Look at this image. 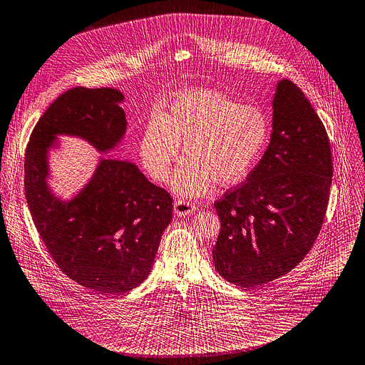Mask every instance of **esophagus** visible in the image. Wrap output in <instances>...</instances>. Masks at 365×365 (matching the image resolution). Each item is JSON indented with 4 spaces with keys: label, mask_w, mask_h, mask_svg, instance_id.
Returning <instances> with one entry per match:
<instances>
[{
    "label": "esophagus",
    "mask_w": 365,
    "mask_h": 365,
    "mask_svg": "<svg viewBox=\"0 0 365 365\" xmlns=\"http://www.w3.org/2000/svg\"><path fill=\"white\" fill-rule=\"evenodd\" d=\"M173 211L178 217H186L189 214H193L196 211V207L189 202V201H185V200H179L175 202L173 205Z\"/></svg>",
    "instance_id": "1"
}]
</instances>
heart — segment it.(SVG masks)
Wrapping results in <instances>:
<instances>
[{
    "instance_id": "obj_1",
    "label": "heart",
    "mask_w": 365,
    "mask_h": 365,
    "mask_svg": "<svg viewBox=\"0 0 365 365\" xmlns=\"http://www.w3.org/2000/svg\"><path fill=\"white\" fill-rule=\"evenodd\" d=\"M269 132L268 119L255 105L210 88L178 93L160 119L141 137L140 157L157 182L170 178L183 144L185 158L172 179L180 197L207 195L217 183L243 182L257 161Z\"/></svg>"
}]
</instances>
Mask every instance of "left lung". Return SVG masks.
I'll list each match as a JSON object with an SVG mask.
<instances>
[{"label":"left lung","instance_id":"left-lung-1","mask_svg":"<svg viewBox=\"0 0 365 365\" xmlns=\"http://www.w3.org/2000/svg\"><path fill=\"white\" fill-rule=\"evenodd\" d=\"M330 185L326 129L304 93L281 80L267 151L246 182L214 204L221 222L212 249L217 272L250 288L294 269L319 236Z\"/></svg>","mask_w":365,"mask_h":365}]
</instances>
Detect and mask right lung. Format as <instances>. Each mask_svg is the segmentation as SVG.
Returning <instances> with one entry per match:
<instances>
[{"mask_svg": "<svg viewBox=\"0 0 365 365\" xmlns=\"http://www.w3.org/2000/svg\"><path fill=\"white\" fill-rule=\"evenodd\" d=\"M116 88L76 87L61 94L31 132L24 158V193L33 221L62 272L98 294L130 291L150 275L172 197L135 163L98 157L90 179L70 197L58 195L51 151L74 137L108 154L126 134Z\"/></svg>", "mask_w": 365, "mask_h": 365, "instance_id": "add662e5", "label": "right lung"}]
</instances>
